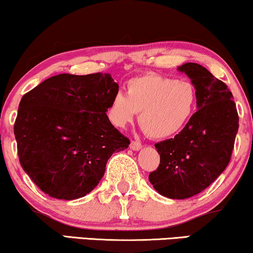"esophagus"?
I'll return each mask as SVG.
<instances>
[{
	"label": "esophagus",
	"instance_id": "obj_1",
	"mask_svg": "<svg viewBox=\"0 0 253 253\" xmlns=\"http://www.w3.org/2000/svg\"><path fill=\"white\" fill-rule=\"evenodd\" d=\"M129 148L131 149V150L137 151V150H140V149L142 148V144L138 141H131L130 144H129Z\"/></svg>",
	"mask_w": 253,
	"mask_h": 253
}]
</instances>
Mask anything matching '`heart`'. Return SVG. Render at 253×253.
<instances>
[{
  "instance_id": "obj_1",
  "label": "heart",
  "mask_w": 253,
  "mask_h": 253,
  "mask_svg": "<svg viewBox=\"0 0 253 253\" xmlns=\"http://www.w3.org/2000/svg\"><path fill=\"white\" fill-rule=\"evenodd\" d=\"M197 95L193 84L149 73L127 84V95L118 91L108 109L112 125L126 127L140 112L138 124L151 138H166L183 129L193 117Z\"/></svg>"
}]
</instances>
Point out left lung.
I'll list each match as a JSON object with an SVG mask.
<instances>
[{
    "label": "left lung",
    "instance_id": "1",
    "mask_svg": "<svg viewBox=\"0 0 253 253\" xmlns=\"http://www.w3.org/2000/svg\"><path fill=\"white\" fill-rule=\"evenodd\" d=\"M191 79L197 111L173 138L155 144L161 163L149 180L163 196L193 197L208 188L229 164L238 130V113L227 84L204 66H179Z\"/></svg>",
    "mask_w": 253,
    "mask_h": 253
}]
</instances>
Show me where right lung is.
<instances>
[{"instance_id":"obj_1","label":"right lung","mask_w":253,"mask_h":253,"mask_svg":"<svg viewBox=\"0 0 253 253\" xmlns=\"http://www.w3.org/2000/svg\"><path fill=\"white\" fill-rule=\"evenodd\" d=\"M119 86L109 73H63L26 92L13 126L20 165L44 194L72 201L97 186L130 143L106 116Z\"/></svg>"}]
</instances>
